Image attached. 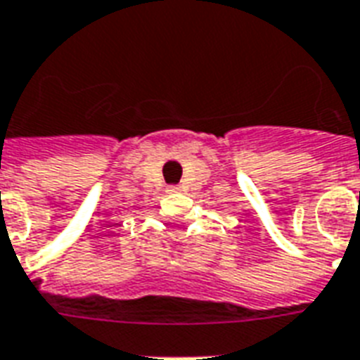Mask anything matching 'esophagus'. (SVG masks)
<instances>
[{"label": "esophagus", "mask_w": 360, "mask_h": 360, "mask_svg": "<svg viewBox=\"0 0 360 360\" xmlns=\"http://www.w3.org/2000/svg\"><path fill=\"white\" fill-rule=\"evenodd\" d=\"M168 192H179V186H168Z\"/></svg>", "instance_id": "esophagus-1"}]
</instances>
